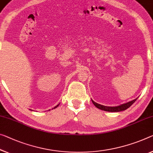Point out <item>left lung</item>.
Instances as JSON below:
<instances>
[{
    "instance_id": "1",
    "label": "left lung",
    "mask_w": 153,
    "mask_h": 153,
    "mask_svg": "<svg viewBox=\"0 0 153 153\" xmlns=\"http://www.w3.org/2000/svg\"><path fill=\"white\" fill-rule=\"evenodd\" d=\"M138 98H135L131 101H129L128 102L124 103L123 105H118V106H115V107H108V106H105V105H102L100 104H98L96 102H94L93 100H91L92 101L93 104L95 105L96 107H97L98 109H99L100 110H102V111H109V112H120V111H123L126 110V109H128V107H130L131 105H132L134 102H135L136 100Z\"/></svg>"
}]
</instances>
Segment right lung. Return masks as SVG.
Here are the masks:
<instances>
[{
	"label": "right lung",
	"instance_id": "obj_1",
	"mask_svg": "<svg viewBox=\"0 0 153 153\" xmlns=\"http://www.w3.org/2000/svg\"><path fill=\"white\" fill-rule=\"evenodd\" d=\"M59 105H57V106H55V107H54V108H53V109H55V108H57V107L59 106ZM50 110H51V109H50ZM31 111H32V110H31Z\"/></svg>",
	"mask_w": 153,
	"mask_h": 153
}]
</instances>
